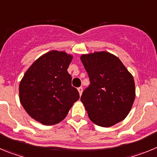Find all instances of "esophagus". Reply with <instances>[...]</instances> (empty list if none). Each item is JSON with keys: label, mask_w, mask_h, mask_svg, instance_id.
Segmentation results:
<instances>
[{"label": "esophagus", "mask_w": 157, "mask_h": 157, "mask_svg": "<svg viewBox=\"0 0 157 157\" xmlns=\"http://www.w3.org/2000/svg\"><path fill=\"white\" fill-rule=\"evenodd\" d=\"M78 91L79 93V95L81 96L82 94V87H78Z\"/></svg>", "instance_id": "obj_1"}]
</instances>
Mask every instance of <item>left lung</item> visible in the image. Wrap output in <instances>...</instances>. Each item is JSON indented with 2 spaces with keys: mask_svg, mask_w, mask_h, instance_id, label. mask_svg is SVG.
<instances>
[{
  "mask_svg": "<svg viewBox=\"0 0 157 157\" xmlns=\"http://www.w3.org/2000/svg\"><path fill=\"white\" fill-rule=\"evenodd\" d=\"M80 59L90 80L81 97L90 120L103 127L124 120L135 98L132 75L117 56L109 52L83 54Z\"/></svg>",
  "mask_w": 157,
  "mask_h": 157,
  "instance_id": "obj_1",
  "label": "left lung"
}]
</instances>
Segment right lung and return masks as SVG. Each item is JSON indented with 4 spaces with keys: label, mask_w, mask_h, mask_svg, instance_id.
<instances>
[{
    "label": "right lung",
    "mask_w": 157,
    "mask_h": 157,
    "mask_svg": "<svg viewBox=\"0 0 157 157\" xmlns=\"http://www.w3.org/2000/svg\"><path fill=\"white\" fill-rule=\"evenodd\" d=\"M72 58L63 51H49L32 63L20 81V103L30 117L43 125L61 122L79 99L67 72Z\"/></svg>",
    "instance_id": "obj_1"
}]
</instances>
